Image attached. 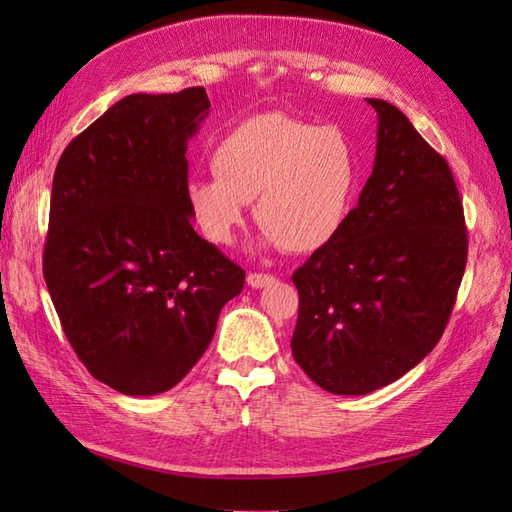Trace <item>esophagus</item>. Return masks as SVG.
I'll return each instance as SVG.
<instances>
[{
    "label": "esophagus",
    "instance_id": "1",
    "mask_svg": "<svg viewBox=\"0 0 512 512\" xmlns=\"http://www.w3.org/2000/svg\"><path fill=\"white\" fill-rule=\"evenodd\" d=\"M246 284L250 288H268L275 284V277L273 275H264V273H250L246 277Z\"/></svg>",
    "mask_w": 512,
    "mask_h": 512
}]
</instances>
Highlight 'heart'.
<instances>
[{
	"instance_id": "heart-1",
	"label": "heart",
	"mask_w": 512,
	"mask_h": 512,
	"mask_svg": "<svg viewBox=\"0 0 512 512\" xmlns=\"http://www.w3.org/2000/svg\"><path fill=\"white\" fill-rule=\"evenodd\" d=\"M211 167L215 176H193L184 187L200 233L228 246L246 202L255 200L264 239L290 253H312L343 231L363 178L361 156L345 129L286 114L235 125L217 140Z\"/></svg>"
}]
</instances>
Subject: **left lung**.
<instances>
[{
    "instance_id": "1",
    "label": "left lung",
    "mask_w": 512,
    "mask_h": 512,
    "mask_svg": "<svg viewBox=\"0 0 512 512\" xmlns=\"http://www.w3.org/2000/svg\"><path fill=\"white\" fill-rule=\"evenodd\" d=\"M367 103L378 114L372 176L343 231L292 275V356L339 396L394 383L436 347L469 246L447 160L396 105Z\"/></svg>"
}]
</instances>
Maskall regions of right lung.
<instances>
[{
	"mask_svg": "<svg viewBox=\"0 0 512 512\" xmlns=\"http://www.w3.org/2000/svg\"><path fill=\"white\" fill-rule=\"evenodd\" d=\"M209 107L204 88L129 94L54 171L43 277L76 356L127 396L178 385L244 288L184 198L187 143Z\"/></svg>",
	"mask_w": 512,
	"mask_h": 512,
	"instance_id": "add662e5",
	"label": "right lung"
}]
</instances>
